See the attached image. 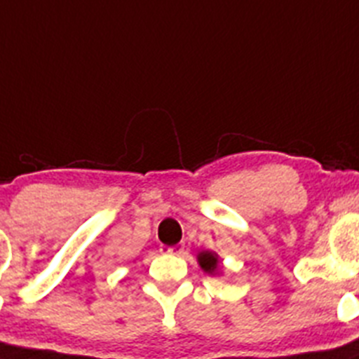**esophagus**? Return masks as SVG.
I'll list each match as a JSON object with an SVG mask.
<instances>
[{"label":"esophagus","mask_w":359,"mask_h":359,"mask_svg":"<svg viewBox=\"0 0 359 359\" xmlns=\"http://www.w3.org/2000/svg\"><path fill=\"white\" fill-rule=\"evenodd\" d=\"M159 251L161 253H164V255H182L184 244L179 243V244H175V246H166V244H161Z\"/></svg>","instance_id":"obj_1"}]
</instances>
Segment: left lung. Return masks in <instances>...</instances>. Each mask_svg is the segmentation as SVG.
I'll return each mask as SVG.
<instances>
[{
  "label": "left lung",
  "instance_id": "8db88e82",
  "mask_svg": "<svg viewBox=\"0 0 359 359\" xmlns=\"http://www.w3.org/2000/svg\"><path fill=\"white\" fill-rule=\"evenodd\" d=\"M198 262H200V266H202V269L207 271V273H214L217 267L216 255H214V253H209V251H203V253H200Z\"/></svg>",
  "mask_w": 359,
  "mask_h": 359
}]
</instances>
